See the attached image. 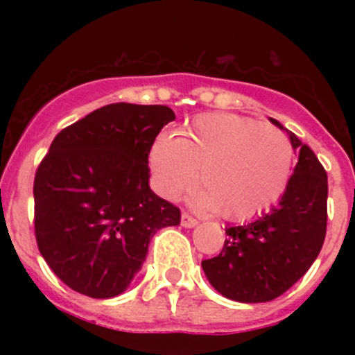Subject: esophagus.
Listing matches in <instances>:
<instances>
[{
    "instance_id": "1",
    "label": "esophagus",
    "mask_w": 355,
    "mask_h": 355,
    "mask_svg": "<svg viewBox=\"0 0 355 355\" xmlns=\"http://www.w3.org/2000/svg\"><path fill=\"white\" fill-rule=\"evenodd\" d=\"M197 220L193 217H190L189 214H182V227H185V229H193L195 225H197Z\"/></svg>"
}]
</instances>
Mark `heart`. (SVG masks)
Listing matches in <instances>:
<instances>
[{"mask_svg":"<svg viewBox=\"0 0 355 355\" xmlns=\"http://www.w3.org/2000/svg\"><path fill=\"white\" fill-rule=\"evenodd\" d=\"M294 152L285 133L234 113H207L187 123L178 137L162 133L150 150L157 190L168 200L193 185L191 205L227 220H250L282 197Z\"/></svg>","mask_w":355,"mask_h":355,"instance_id":"obj_1","label":"heart"}]
</instances>
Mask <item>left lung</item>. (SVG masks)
I'll return each mask as SVG.
<instances>
[{"instance_id": "obj_1", "label": "left lung", "mask_w": 355, "mask_h": 355, "mask_svg": "<svg viewBox=\"0 0 355 355\" xmlns=\"http://www.w3.org/2000/svg\"><path fill=\"white\" fill-rule=\"evenodd\" d=\"M299 155L294 173L277 205L252 222L229 227L222 252L202 260L218 294L235 302L274 300L311 268L327 229V173L315 153L275 118Z\"/></svg>"}]
</instances>
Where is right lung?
Segmentation results:
<instances>
[{"label": "right lung", "mask_w": 355, "mask_h": 355, "mask_svg": "<svg viewBox=\"0 0 355 355\" xmlns=\"http://www.w3.org/2000/svg\"><path fill=\"white\" fill-rule=\"evenodd\" d=\"M173 120L164 105L113 103L53 140L35 175V234L40 254L73 291L123 294L153 235L180 223V210L148 185V153Z\"/></svg>", "instance_id": "right-lung-1"}]
</instances>
